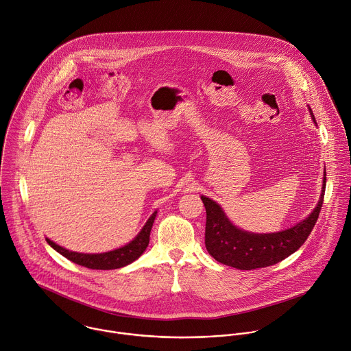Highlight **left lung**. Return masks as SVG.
Returning <instances> with one entry per match:
<instances>
[{
	"instance_id": "left-lung-1",
	"label": "left lung",
	"mask_w": 351,
	"mask_h": 351,
	"mask_svg": "<svg viewBox=\"0 0 351 351\" xmlns=\"http://www.w3.org/2000/svg\"><path fill=\"white\" fill-rule=\"evenodd\" d=\"M315 120V116H312ZM326 173L320 201L309 217L290 230L276 234H250L231 224L221 208L201 197L206 209L205 246L219 263L243 271L275 265L297 252L317 223L326 193Z\"/></svg>"
}]
</instances>
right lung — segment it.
<instances>
[{"instance_id": "obj_1", "label": "right lung", "mask_w": 351, "mask_h": 351, "mask_svg": "<svg viewBox=\"0 0 351 351\" xmlns=\"http://www.w3.org/2000/svg\"><path fill=\"white\" fill-rule=\"evenodd\" d=\"M156 215H157V212H154L150 216V219L147 220V223L145 224L142 231L138 234V237L132 242H130L124 247H120L117 250L108 252V253L83 254V253H76V252H69L66 249H62L61 246L56 245L50 239H46V241L61 256H64L65 258H68L69 261H72L77 265H82V267L90 268V269H104V271L105 269H117V268L131 264L146 250V247L149 245L150 231H152Z\"/></svg>"}]
</instances>
